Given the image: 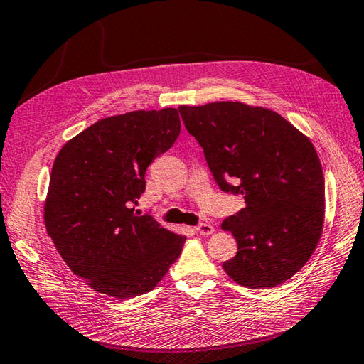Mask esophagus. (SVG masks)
<instances>
[{
  "instance_id": "obj_1",
  "label": "esophagus",
  "mask_w": 364,
  "mask_h": 364,
  "mask_svg": "<svg viewBox=\"0 0 364 364\" xmlns=\"http://www.w3.org/2000/svg\"><path fill=\"white\" fill-rule=\"evenodd\" d=\"M196 231L200 234V235H209L214 232V226L209 225V223H201L196 228Z\"/></svg>"
}]
</instances>
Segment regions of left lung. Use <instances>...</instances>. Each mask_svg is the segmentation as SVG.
Masks as SVG:
<instances>
[{"label":"left lung","instance_id":"8db88e82","mask_svg":"<svg viewBox=\"0 0 364 364\" xmlns=\"http://www.w3.org/2000/svg\"><path fill=\"white\" fill-rule=\"evenodd\" d=\"M178 109L218 188L242 193L247 205L222 223L237 240L226 274L250 289L284 284L323 234L326 188L314 144L269 108L226 100Z\"/></svg>","mask_w":364,"mask_h":364}]
</instances>
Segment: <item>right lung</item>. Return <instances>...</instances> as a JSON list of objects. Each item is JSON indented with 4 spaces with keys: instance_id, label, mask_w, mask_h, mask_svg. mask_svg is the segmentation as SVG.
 Returning a JSON list of instances; mask_svg holds the SVG:
<instances>
[{
    "instance_id": "add662e5",
    "label": "right lung",
    "mask_w": 364,
    "mask_h": 364,
    "mask_svg": "<svg viewBox=\"0 0 364 364\" xmlns=\"http://www.w3.org/2000/svg\"><path fill=\"white\" fill-rule=\"evenodd\" d=\"M181 130L176 108L104 117L58 151L45 226L58 255L95 291L117 299L155 289L178 259L184 235L132 208L147 167Z\"/></svg>"
}]
</instances>
